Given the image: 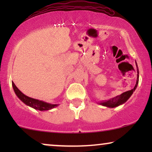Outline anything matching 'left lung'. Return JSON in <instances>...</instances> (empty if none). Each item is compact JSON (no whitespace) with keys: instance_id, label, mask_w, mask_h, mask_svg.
<instances>
[{"instance_id":"obj_1","label":"left lung","mask_w":152,"mask_h":152,"mask_svg":"<svg viewBox=\"0 0 152 152\" xmlns=\"http://www.w3.org/2000/svg\"><path fill=\"white\" fill-rule=\"evenodd\" d=\"M136 67H137V80H136V85H135L134 89H132V90L126 91L123 93H122L121 95H117V96L113 97V98H111L108 100H104V101H102L99 102L98 103L99 104L102 105L104 107H107L109 108H115L117 107L118 106L123 104L124 103H125L126 101L128 100L129 98L132 96V95L133 94V93L134 92L136 88H137V86L138 84V81H139V71H138V65H137V63L136 61Z\"/></svg>"}]
</instances>
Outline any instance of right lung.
<instances>
[{"instance_id": "obj_1", "label": "right lung", "mask_w": 152, "mask_h": 152, "mask_svg": "<svg viewBox=\"0 0 152 152\" xmlns=\"http://www.w3.org/2000/svg\"><path fill=\"white\" fill-rule=\"evenodd\" d=\"M12 83V86H13L14 93H16V96L19 98L24 104H26V105L29 106V107L33 108V109L36 110H39V111H48V110H50L53 108L57 107L58 105L57 104H50L45 102L44 101L39 100V99H34L32 97H30L27 95H24L17 87L16 86V85L14 84L13 82Z\"/></svg>"}]
</instances>
